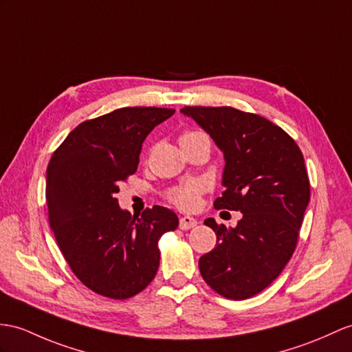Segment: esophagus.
<instances>
[{
	"label": "esophagus",
	"mask_w": 352,
	"mask_h": 352,
	"mask_svg": "<svg viewBox=\"0 0 352 352\" xmlns=\"http://www.w3.org/2000/svg\"><path fill=\"white\" fill-rule=\"evenodd\" d=\"M195 226H197V219L192 217H182L179 219V227L182 230H190V228H194Z\"/></svg>",
	"instance_id": "1"
}]
</instances>
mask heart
I'll list each match as a JSON object with an SVG mask.
<instances>
[{
	"label": "heart",
	"mask_w": 352,
	"mask_h": 352,
	"mask_svg": "<svg viewBox=\"0 0 352 352\" xmlns=\"http://www.w3.org/2000/svg\"><path fill=\"white\" fill-rule=\"evenodd\" d=\"M197 134H203L200 131H186L181 135V139L185 137H191ZM204 192V184L200 181H188L177 186L170 188L166 192V199L177 206L182 210H194L199 208L201 194Z\"/></svg>",
	"instance_id": "1"
}]
</instances>
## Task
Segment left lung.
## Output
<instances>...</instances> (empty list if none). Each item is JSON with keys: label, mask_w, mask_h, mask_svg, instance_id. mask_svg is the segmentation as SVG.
Returning a JSON list of instances; mask_svg holds the SVG:
<instances>
[{"label": "left lung", "mask_w": 352, "mask_h": 352, "mask_svg": "<svg viewBox=\"0 0 352 352\" xmlns=\"http://www.w3.org/2000/svg\"><path fill=\"white\" fill-rule=\"evenodd\" d=\"M181 111L224 152V191L215 209L243 213L236 228L204 221L217 246L200 258V273L219 296L250 298L280 275L297 246L311 199L303 153L293 137L260 115L228 106Z\"/></svg>", "instance_id": "obj_1"}]
</instances>
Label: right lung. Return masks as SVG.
I'll return each instance as SVG.
<instances>
[{"mask_svg": "<svg viewBox=\"0 0 352 352\" xmlns=\"http://www.w3.org/2000/svg\"><path fill=\"white\" fill-rule=\"evenodd\" d=\"M175 109L122 107L77 125L46 171L49 224L65 261L85 287L115 300L146 288L160 265L158 241L179 226L162 206L131 215L119 185L135 173L142 143Z\"/></svg>", "mask_w": 352, "mask_h": 352, "instance_id": "obj_1", "label": "right lung"}]
</instances>
